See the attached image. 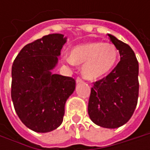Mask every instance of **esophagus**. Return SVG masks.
Returning <instances> with one entry per match:
<instances>
[{
    "instance_id": "obj_1",
    "label": "esophagus",
    "mask_w": 150,
    "mask_h": 150,
    "mask_svg": "<svg viewBox=\"0 0 150 150\" xmlns=\"http://www.w3.org/2000/svg\"><path fill=\"white\" fill-rule=\"evenodd\" d=\"M76 82H77V83H82V82H83V79L80 78V77H78L77 79H76Z\"/></svg>"
}]
</instances>
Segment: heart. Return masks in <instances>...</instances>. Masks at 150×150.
<instances>
[{
    "label": "heart",
    "mask_w": 150,
    "mask_h": 150,
    "mask_svg": "<svg viewBox=\"0 0 150 150\" xmlns=\"http://www.w3.org/2000/svg\"><path fill=\"white\" fill-rule=\"evenodd\" d=\"M66 60L70 64L83 65L85 78L98 79L108 74L116 65L118 51L111 43L88 42L75 47Z\"/></svg>",
    "instance_id": "heart-1"
}]
</instances>
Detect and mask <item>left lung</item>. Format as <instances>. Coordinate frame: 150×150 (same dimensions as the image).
<instances>
[{
	"label": "left lung",
	"mask_w": 150,
	"mask_h": 150,
	"mask_svg": "<svg viewBox=\"0 0 150 150\" xmlns=\"http://www.w3.org/2000/svg\"><path fill=\"white\" fill-rule=\"evenodd\" d=\"M118 50L120 61L105 78L93 83L88 115L97 125L115 129L126 124L135 110L139 98V62L128 44L108 34Z\"/></svg>",
	"instance_id": "obj_1"
}]
</instances>
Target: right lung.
Here are the masks:
<instances>
[{
    "label": "right lung",
    "mask_w": 150,
    "mask_h": 150,
    "mask_svg": "<svg viewBox=\"0 0 150 150\" xmlns=\"http://www.w3.org/2000/svg\"><path fill=\"white\" fill-rule=\"evenodd\" d=\"M49 34L26 45L11 68V99L27 128L47 133L62 123L67 99L75 90L74 78L52 74L66 38Z\"/></svg>",
    "instance_id": "add662e5"
}]
</instances>
